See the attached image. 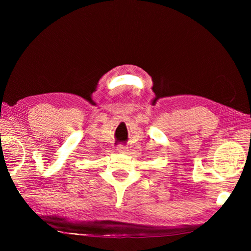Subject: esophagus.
Wrapping results in <instances>:
<instances>
[{"label":"esophagus","mask_w":251,"mask_h":251,"mask_svg":"<svg viewBox=\"0 0 251 251\" xmlns=\"http://www.w3.org/2000/svg\"><path fill=\"white\" fill-rule=\"evenodd\" d=\"M116 151H117L118 152H122V154H124V152L126 151V147H125L124 145H120V146H117Z\"/></svg>","instance_id":"34e87169"}]
</instances>
